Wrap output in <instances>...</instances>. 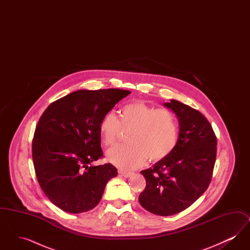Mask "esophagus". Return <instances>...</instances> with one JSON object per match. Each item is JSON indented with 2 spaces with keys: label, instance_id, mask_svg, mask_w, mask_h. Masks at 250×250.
<instances>
[{
  "label": "esophagus",
  "instance_id": "34e87169",
  "mask_svg": "<svg viewBox=\"0 0 250 250\" xmlns=\"http://www.w3.org/2000/svg\"><path fill=\"white\" fill-rule=\"evenodd\" d=\"M119 173L120 174H122L124 177H125V178L130 177L131 175L133 174V172H130V171H125V170H123V169H120Z\"/></svg>",
  "mask_w": 250,
  "mask_h": 250
}]
</instances>
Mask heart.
<instances>
[{
	"mask_svg": "<svg viewBox=\"0 0 250 250\" xmlns=\"http://www.w3.org/2000/svg\"><path fill=\"white\" fill-rule=\"evenodd\" d=\"M99 133L106 146L119 141L121 132L129 131L128 144L117 146L107 152V159L123 169L142 166L147 157L152 162L161 161L177 146L178 119L167 107L155 108L143 101L130 102L121 108L119 119L107 112L99 122Z\"/></svg>",
	"mask_w": 250,
	"mask_h": 250,
	"instance_id": "obj_1",
	"label": "heart"
}]
</instances>
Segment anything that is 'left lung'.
<instances>
[{
  "mask_svg": "<svg viewBox=\"0 0 250 250\" xmlns=\"http://www.w3.org/2000/svg\"><path fill=\"white\" fill-rule=\"evenodd\" d=\"M164 105L178 117V143L167 158L141 171L146 187L139 201L150 213L167 216L188 208L208 188L217 142L211 124L199 110L176 100Z\"/></svg>",
  "mask_w": 250,
  "mask_h": 250,
  "instance_id": "1",
  "label": "left lung"
}]
</instances>
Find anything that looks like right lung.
Returning a JSON list of instances; mask_svg holds the SVG:
<instances>
[{"label":"right lung","instance_id":"add662e5","mask_svg":"<svg viewBox=\"0 0 250 250\" xmlns=\"http://www.w3.org/2000/svg\"><path fill=\"white\" fill-rule=\"evenodd\" d=\"M130 94L121 89L80 90L43 112L34 134L33 161L40 188L60 209L72 214L92 210L107 182L117 176L110 163H91L103 157L100 120Z\"/></svg>","mask_w":250,"mask_h":250}]
</instances>
